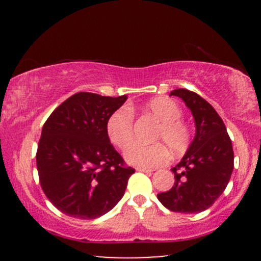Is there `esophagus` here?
I'll return each instance as SVG.
<instances>
[{
	"label": "esophagus",
	"mask_w": 261,
	"mask_h": 261,
	"mask_svg": "<svg viewBox=\"0 0 261 261\" xmlns=\"http://www.w3.org/2000/svg\"><path fill=\"white\" fill-rule=\"evenodd\" d=\"M137 171H140V172H146V173H151V172H153V170H151V169H146V167H137V169H135Z\"/></svg>",
	"instance_id": "esophagus-1"
}]
</instances>
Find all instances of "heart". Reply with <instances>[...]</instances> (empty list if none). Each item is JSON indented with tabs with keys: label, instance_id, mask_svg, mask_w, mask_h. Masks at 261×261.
Instances as JSON below:
<instances>
[{
	"label": "heart",
	"instance_id": "obj_1",
	"mask_svg": "<svg viewBox=\"0 0 261 261\" xmlns=\"http://www.w3.org/2000/svg\"><path fill=\"white\" fill-rule=\"evenodd\" d=\"M142 110L158 121V127L153 134L152 145L133 144L124 152L128 164L139 167H156L169 159V151L180 155L188 151L192 142L191 128L184 122L181 109L176 102L167 97H155L146 102ZM109 140L117 147L126 148L133 139V113L127 107L115 110L108 117L106 124Z\"/></svg>",
	"mask_w": 261,
	"mask_h": 261
}]
</instances>
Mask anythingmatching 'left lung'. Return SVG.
I'll return each instance as SVG.
<instances>
[{
	"instance_id": "obj_1",
	"label": "left lung",
	"mask_w": 261,
	"mask_h": 261,
	"mask_svg": "<svg viewBox=\"0 0 261 261\" xmlns=\"http://www.w3.org/2000/svg\"><path fill=\"white\" fill-rule=\"evenodd\" d=\"M170 96L181 98L194 116L196 133L176 166L173 187L158 194L164 206L176 213H201L222 195L234 169V152L222 119L204 98L187 89Z\"/></svg>"
}]
</instances>
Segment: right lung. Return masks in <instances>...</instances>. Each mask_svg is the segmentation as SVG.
Masks as SVG:
<instances>
[{"label":"right lung","instance_id":"obj_1","mask_svg":"<svg viewBox=\"0 0 261 261\" xmlns=\"http://www.w3.org/2000/svg\"><path fill=\"white\" fill-rule=\"evenodd\" d=\"M126 99L127 95L78 92L64 101L42 127L37 152L39 179L47 198L65 215L96 219L123 197L135 170L123 165L106 124Z\"/></svg>","mask_w":261,"mask_h":261}]
</instances>
